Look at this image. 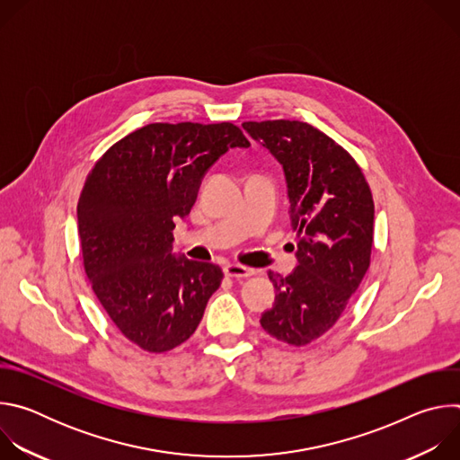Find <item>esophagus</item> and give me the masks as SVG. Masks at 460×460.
I'll return each mask as SVG.
<instances>
[{"label":"esophagus","mask_w":460,"mask_h":460,"mask_svg":"<svg viewBox=\"0 0 460 460\" xmlns=\"http://www.w3.org/2000/svg\"><path fill=\"white\" fill-rule=\"evenodd\" d=\"M224 271H226V275L231 277V279H245V277H252V275L256 273L254 270L245 268V266H242V264H227V266L224 268Z\"/></svg>","instance_id":"esophagus-1"}]
</instances>
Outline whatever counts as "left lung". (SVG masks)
Segmentation results:
<instances>
[{
	"mask_svg": "<svg viewBox=\"0 0 460 460\" xmlns=\"http://www.w3.org/2000/svg\"><path fill=\"white\" fill-rule=\"evenodd\" d=\"M242 127L282 164L296 233V270L270 271L275 305L260 318L289 346H307L337 323L371 261L375 206L355 158L316 127L296 119Z\"/></svg>",
	"mask_w": 460,
	"mask_h": 460,
	"instance_id": "8db88e82",
	"label": "left lung"
}]
</instances>
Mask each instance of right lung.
Instances as JSON below:
<instances>
[{"label": "right lung", "mask_w": 460, "mask_h": 460, "mask_svg": "<svg viewBox=\"0 0 460 460\" xmlns=\"http://www.w3.org/2000/svg\"><path fill=\"white\" fill-rule=\"evenodd\" d=\"M231 147H249L229 123H149L94 164L78 202L89 284L121 335L149 353L183 344L199 327L224 273L174 258L172 229L206 171Z\"/></svg>", "instance_id": "obj_1"}]
</instances>
